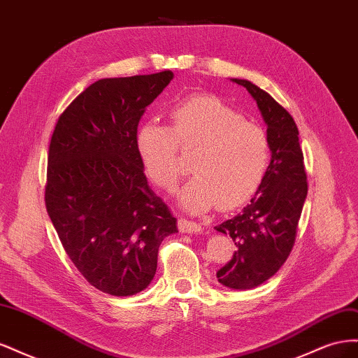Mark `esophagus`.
Instances as JSON below:
<instances>
[{
	"mask_svg": "<svg viewBox=\"0 0 358 358\" xmlns=\"http://www.w3.org/2000/svg\"><path fill=\"white\" fill-rule=\"evenodd\" d=\"M178 227H179L180 233H201L203 231V227L200 224L188 221L185 218H180L178 221Z\"/></svg>",
	"mask_w": 358,
	"mask_h": 358,
	"instance_id": "esophagus-1",
	"label": "esophagus"
}]
</instances>
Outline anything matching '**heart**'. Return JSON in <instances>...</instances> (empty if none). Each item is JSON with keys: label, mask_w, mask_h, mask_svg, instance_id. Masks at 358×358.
Masks as SVG:
<instances>
[{"label": "heart", "mask_w": 358, "mask_h": 358, "mask_svg": "<svg viewBox=\"0 0 358 358\" xmlns=\"http://www.w3.org/2000/svg\"><path fill=\"white\" fill-rule=\"evenodd\" d=\"M171 128L149 121L137 133V150L148 176L162 189L182 176L179 148L196 150L194 176L178 191V201L191 213L218 204L222 210L251 200L267 175L270 143L264 129L218 96L196 95L171 110Z\"/></svg>", "instance_id": "heart-1"}]
</instances>
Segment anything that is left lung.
Listing matches in <instances>:
<instances>
[{"label":"left lung","instance_id":"8db88e82","mask_svg":"<svg viewBox=\"0 0 358 358\" xmlns=\"http://www.w3.org/2000/svg\"><path fill=\"white\" fill-rule=\"evenodd\" d=\"M230 80L246 88L255 100L267 125L272 154L267 175L251 203L234 218L215 227L236 245L233 258L216 272L218 282L231 289H251L272 278L288 258L308 196V182L292 116L252 82Z\"/></svg>","mask_w":358,"mask_h":358}]
</instances>
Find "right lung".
<instances>
[{
    "label": "right lung",
    "mask_w": 358,
    "mask_h": 358,
    "mask_svg": "<svg viewBox=\"0 0 358 358\" xmlns=\"http://www.w3.org/2000/svg\"><path fill=\"white\" fill-rule=\"evenodd\" d=\"M171 71L100 79L59 116L48 157L46 209L74 266L106 294L143 291L176 218L150 189L137 150L146 107Z\"/></svg>",
    "instance_id": "add662e5"
}]
</instances>
